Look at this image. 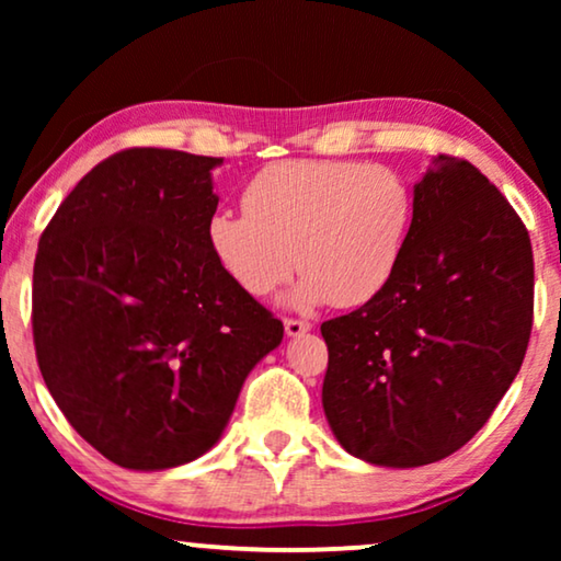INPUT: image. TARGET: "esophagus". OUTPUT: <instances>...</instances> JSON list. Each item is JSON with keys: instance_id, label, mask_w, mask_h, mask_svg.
Segmentation results:
<instances>
[{"instance_id": "1", "label": "esophagus", "mask_w": 561, "mask_h": 561, "mask_svg": "<svg viewBox=\"0 0 561 561\" xmlns=\"http://www.w3.org/2000/svg\"><path fill=\"white\" fill-rule=\"evenodd\" d=\"M309 329H311V324L304 319H284V331H287V336H301V334H307Z\"/></svg>"}]
</instances>
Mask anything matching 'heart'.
<instances>
[{"label": "heart", "instance_id": "b5f03b06", "mask_svg": "<svg viewBox=\"0 0 561 561\" xmlns=\"http://www.w3.org/2000/svg\"><path fill=\"white\" fill-rule=\"evenodd\" d=\"M244 213L207 225L213 257L250 297H270L304 272L291 299L360 307L401 264L415 197L401 173L358 160H279L242 190Z\"/></svg>", "mask_w": 561, "mask_h": 561}]
</instances>
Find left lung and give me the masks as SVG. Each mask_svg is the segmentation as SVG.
<instances>
[{"instance_id":"left-lung-1","label":"left lung","mask_w":561,"mask_h":561,"mask_svg":"<svg viewBox=\"0 0 561 561\" xmlns=\"http://www.w3.org/2000/svg\"><path fill=\"white\" fill-rule=\"evenodd\" d=\"M388 287L321 324V388L336 440L356 458L417 468L460 450L525 358L535 260L525 222L462 158L435 156Z\"/></svg>"}]
</instances>
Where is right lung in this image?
Segmentation results:
<instances>
[{
  "mask_svg": "<svg viewBox=\"0 0 561 561\" xmlns=\"http://www.w3.org/2000/svg\"><path fill=\"white\" fill-rule=\"evenodd\" d=\"M207 158L128 148L79 180L39 240L32 329L44 383L103 458L165 470L220 440L284 327L213 257Z\"/></svg>",
  "mask_w": 561,
  "mask_h": 561,
  "instance_id": "1",
  "label": "right lung"
}]
</instances>
